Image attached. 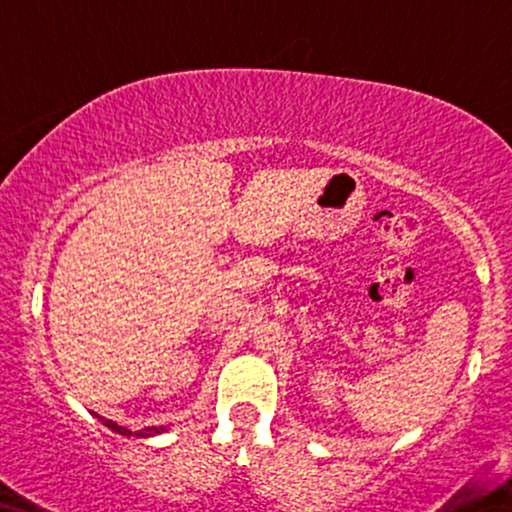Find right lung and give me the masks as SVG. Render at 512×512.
I'll list each match as a JSON object with an SVG mask.
<instances>
[{
    "label": "right lung",
    "mask_w": 512,
    "mask_h": 512,
    "mask_svg": "<svg viewBox=\"0 0 512 512\" xmlns=\"http://www.w3.org/2000/svg\"><path fill=\"white\" fill-rule=\"evenodd\" d=\"M95 417L104 424V427L112 429V432L121 434V436H135V439H150V436H157V434H164L166 432V427H145V429H140V432H133V429L121 427V424L107 420V417H102V415H95Z\"/></svg>",
    "instance_id": "obj_1"
}]
</instances>
